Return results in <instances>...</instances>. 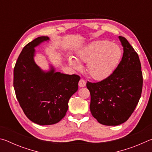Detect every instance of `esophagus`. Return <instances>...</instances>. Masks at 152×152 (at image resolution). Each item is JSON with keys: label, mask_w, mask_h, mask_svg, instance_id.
Here are the masks:
<instances>
[{"label": "esophagus", "mask_w": 152, "mask_h": 152, "mask_svg": "<svg viewBox=\"0 0 152 152\" xmlns=\"http://www.w3.org/2000/svg\"><path fill=\"white\" fill-rule=\"evenodd\" d=\"M86 81L83 79H81L78 82V85L80 87H84L86 86Z\"/></svg>", "instance_id": "esophagus-1"}]
</instances>
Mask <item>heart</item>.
<instances>
[{
    "instance_id": "heart-1",
    "label": "heart",
    "mask_w": 152,
    "mask_h": 152,
    "mask_svg": "<svg viewBox=\"0 0 152 152\" xmlns=\"http://www.w3.org/2000/svg\"><path fill=\"white\" fill-rule=\"evenodd\" d=\"M121 56L122 51L119 45L107 40H99L81 49L77 60L87 63V72L93 79L100 80L113 72ZM68 61L74 68H79L80 64L75 59L70 57Z\"/></svg>"
}]
</instances>
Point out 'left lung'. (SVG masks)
<instances>
[{
	"label": "left lung",
	"mask_w": 152,
	"mask_h": 152,
	"mask_svg": "<svg viewBox=\"0 0 152 152\" xmlns=\"http://www.w3.org/2000/svg\"><path fill=\"white\" fill-rule=\"evenodd\" d=\"M119 38L123 54L117 68L101 81L86 83L91 93L92 115L104 125H119L127 121L142 91L143 75L138 54L125 37Z\"/></svg>",
	"instance_id": "obj_1"
}]
</instances>
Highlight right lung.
<instances>
[{
	"label": "right lung",
	"instance_id": "obj_1",
	"mask_svg": "<svg viewBox=\"0 0 152 152\" xmlns=\"http://www.w3.org/2000/svg\"><path fill=\"white\" fill-rule=\"evenodd\" d=\"M48 37L36 38L25 46L14 68L16 97L27 117L41 125H53L65 117L70 97L78 91L80 76L44 72L34 61L35 48Z\"/></svg>",
	"mask_w": 152,
	"mask_h": 152
}]
</instances>
